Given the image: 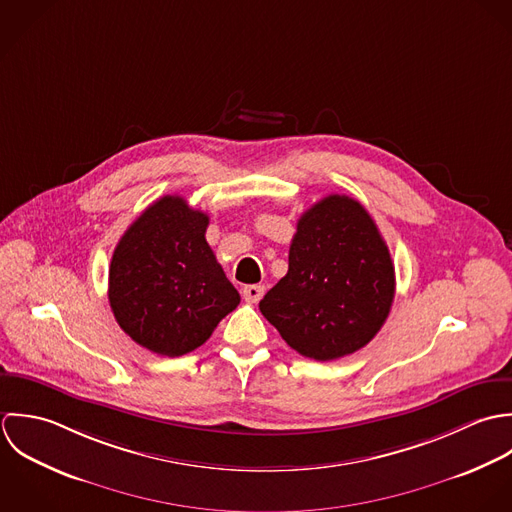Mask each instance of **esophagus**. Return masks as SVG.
<instances>
[{
    "label": "esophagus",
    "mask_w": 512,
    "mask_h": 512,
    "mask_svg": "<svg viewBox=\"0 0 512 512\" xmlns=\"http://www.w3.org/2000/svg\"><path fill=\"white\" fill-rule=\"evenodd\" d=\"M241 295H243V299L247 301V303H259L261 301V297L265 295V287L263 285H245L243 287V291H241Z\"/></svg>",
    "instance_id": "34e87169"
}]
</instances>
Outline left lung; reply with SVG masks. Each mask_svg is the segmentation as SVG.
<instances>
[{"instance_id": "1", "label": "left lung", "mask_w": 512, "mask_h": 512, "mask_svg": "<svg viewBox=\"0 0 512 512\" xmlns=\"http://www.w3.org/2000/svg\"><path fill=\"white\" fill-rule=\"evenodd\" d=\"M394 293V263L374 219L354 198L332 194L301 215L289 271L259 308L293 350L328 362L378 334Z\"/></svg>"}]
</instances>
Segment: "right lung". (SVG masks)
<instances>
[{
  "label": "right lung",
  "mask_w": 512,
  "mask_h": 512,
  "mask_svg": "<svg viewBox=\"0 0 512 512\" xmlns=\"http://www.w3.org/2000/svg\"><path fill=\"white\" fill-rule=\"evenodd\" d=\"M209 217L180 196L148 205L120 237L108 269V301L120 328L162 356H184L239 305L205 241Z\"/></svg>",
  "instance_id": "1"
}]
</instances>
